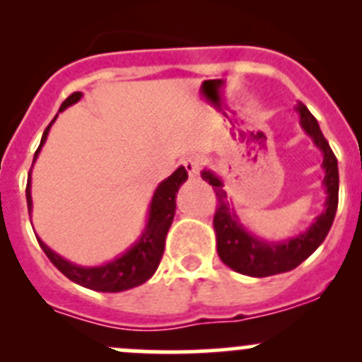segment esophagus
<instances>
[{"instance_id":"esophagus-1","label":"esophagus","mask_w":362,"mask_h":362,"mask_svg":"<svg viewBox=\"0 0 362 362\" xmlns=\"http://www.w3.org/2000/svg\"><path fill=\"white\" fill-rule=\"evenodd\" d=\"M182 163H184L185 170H187V173L191 175V177H198L199 170H202V164H203V159L199 158V156H196V154L187 156V158H184Z\"/></svg>"}]
</instances>
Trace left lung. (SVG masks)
<instances>
[{
    "mask_svg": "<svg viewBox=\"0 0 362 362\" xmlns=\"http://www.w3.org/2000/svg\"><path fill=\"white\" fill-rule=\"evenodd\" d=\"M296 112L299 113V124L303 131L313 140L315 147L322 152V170H324V187H326V203L324 211L315 217L301 235L287 238L284 242H266L252 235L249 229L242 224L233 203L228 199V194L222 187L221 178L210 170H203L202 177L204 182L215 189L218 198V206L214 217L215 240H217L218 257L226 266L235 272L249 276H272L279 273H286L301 264L306 257L319 249L320 243L326 240L334 215L338 208V160L331 151L329 144L320 131L319 122L310 113L308 108L298 101Z\"/></svg>",
    "mask_w": 362,
    "mask_h": 362,
    "instance_id": "1",
    "label": "left lung"
}]
</instances>
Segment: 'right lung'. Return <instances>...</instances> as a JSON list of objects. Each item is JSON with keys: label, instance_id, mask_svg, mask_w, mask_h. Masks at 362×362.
<instances>
[{"label": "right lung", "instance_id": "right-lung-1", "mask_svg": "<svg viewBox=\"0 0 362 362\" xmlns=\"http://www.w3.org/2000/svg\"><path fill=\"white\" fill-rule=\"evenodd\" d=\"M80 98H82V93H73L71 96L63 101L59 112L66 110L68 107L75 105L76 101H80ZM56 119L57 115L54 117V120ZM54 120L43 131L42 141H40L38 151L35 152L33 163L38 158ZM185 180H187V171H185L184 166H180L166 180L160 182L158 189H156L154 196H152L151 206H148L147 224H145L140 238L124 252V254H120L119 257H115L110 262H105V264L100 266L75 264V262L61 257L59 254L49 249L38 236H36V240H38L40 247L45 252L47 257L50 259V262L64 276H68L71 282L87 287V289L100 291V293H120V291L133 289V287H138L147 282L154 275L156 269H158L164 252V240H166L168 229H170L175 217V208H177L175 199H177V192ZM25 199H28V210L31 211V178L28 180V187H25Z\"/></svg>", "mask_w": 362, "mask_h": 362}]
</instances>
